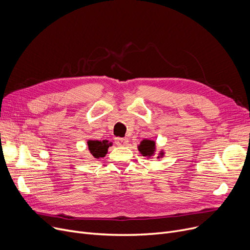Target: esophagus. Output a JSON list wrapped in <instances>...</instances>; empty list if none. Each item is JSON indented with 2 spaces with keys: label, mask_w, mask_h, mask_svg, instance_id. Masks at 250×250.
Wrapping results in <instances>:
<instances>
[{
  "label": "esophagus",
  "mask_w": 250,
  "mask_h": 250,
  "mask_svg": "<svg viewBox=\"0 0 250 250\" xmlns=\"http://www.w3.org/2000/svg\"><path fill=\"white\" fill-rule=\"evenodd\" d=\"M115 143L118 146H126L128 144V139L127 138H115Z\"/></svg>",
  "instance_id": "obj_1"
}]
</instances>
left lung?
<instances>
[{"label": "left lung", "mask_w": 250, "mask_h": 250, "mask_svg": "<svg viewBox=\"0 0 250 250\" xmlns=\"http://www.w3.org/2000/svg\"><path fill=\"white\" fill-rule=\"evenodd\" d=\"M138 150L139 152L144 156V157H147V158H151V157L155 156L156 153V142L153 140H143L140 145H138ZM165 152L163 150H161L158 153V156H157V159H160L162 157H164Z\"/></svg>", "instance_id": "left-lung-1"}]
</instances>
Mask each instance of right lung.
<instances>
[{
	"label": "right lung",
	"instance_id": "obj_1",
	"mask_svg": "<svg viewBox=\"0 0 250 250\" xmlns=\"http://www.w3.org/2000/svg\"><path fill=\"white\" fill-rule=\"evenodd\" d=\"M87 145H88L89 152L92 156H93V158L99 159V158H103V157H105V155L107 154L108 148L112 146V143L107 140H103V141L88 140Z\"/></svg>",
	"mask_w": 250,
	"mask_h": 250
}]
</instances>
